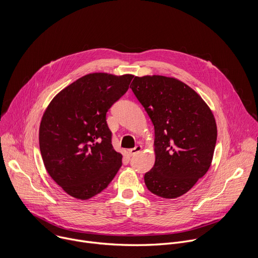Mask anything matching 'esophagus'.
<instances>
[{"instance_id": "1", "label": "esophagus", "mask_w": 258, "mask_h": 258, "mask_svg": "<svg viewBox=\"0 0 258 258\" xmlns=\"http://www.w3.org/2000/svg\"><path fill=\"white\" fill-rule=\"evenodd\" d=\"M141 150H142V146H141V145H138V146L135 147V148L130 149V150H128V153H130V155L133 156V155H136V154L140 153Z\"/></svg>"}]
</instances>
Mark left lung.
<instances>
[{
    "label": "left lung",
    "mask_w": 258,
    "mask_h": 258,
    "mask_svg": "<svg viewBox=\"0 0 258 258\" xmlns=\"http://www.w3.org/2000/svg\"><path fill=\"white\" fill-rule=\"evenodd\" d=\"M132 90L152 120L155 163L145 173L162 198L186 194L209 169L216 144L213 113L188 85L163 76L135 77Z\"/></svg>",
    "instance_id": "8db88e82"
}]
</instances>
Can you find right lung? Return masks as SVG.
Wrapping results in <instances>:
<instances>
[{
  "mask_svg": "<svg viewBox=\"0 0 258 258\" xmlns=\"http://www.w3.org/2000/svg\"><path fill=\"white\" fill-rule=\"evenodd\" d=\"M134 76L87 75L59 92L40 124V150L50 176L73 198L101 193L121 166L106 113L128 90Z\"/></svg>",
  "mask_w": 258,
  "mask_h": 258,
  "instance_id": "right-lung-1",
  "label": "right lung"
}]
</instances>
